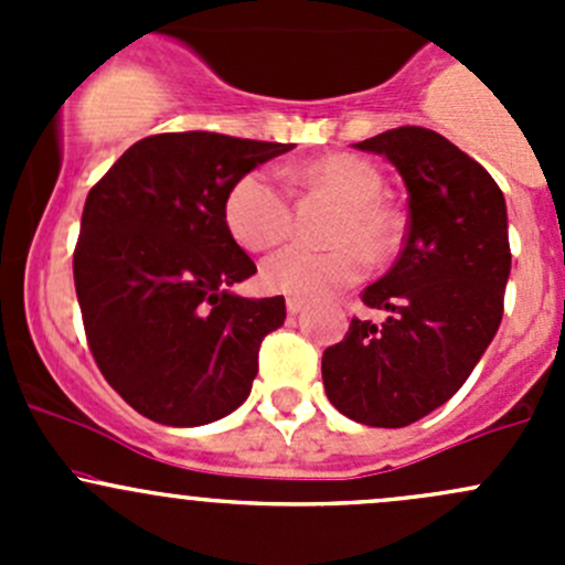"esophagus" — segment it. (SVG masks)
Returning <instances> with one entry per match:
<instances>
[{
	"mask_svg": "<svg viewBox=\"0 0 565 565\" xmlns=\"http://www.w3.org/2000/svg\"><path fill=\"white\" fill-rule=\"evenodd\" d=\"M303 306H306V300H300V298H287V311L289 315H300V311H303Z\"/></svg>",
	"mask_w": 565,
	"mask_h": 565,
	"instance_id": "esophagus-1",
	"label": "esophagus"
}]
</instances>
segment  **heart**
<instances>
[{"label":"heart","instance_id":"heart-1","mask_svg":"<svg viewBox=\"0 0 565 565\" xmlns=\"http://www.w3.org/2000/svg\"><path fill=\"white\" fill-rule=\"evenodd\" d=\"M295 180L341 204L330 226V248L287 246L262 262V287L289 298H319L330 289L361 281L369 259H391L402 243V218L385 204V180L372 161L352 152H333L306 163ZM224 224L237 246L265 250L292 232V202L265 169H250L230 185Z\"/></svg>","mask_w":565,"mask_h":565}]
</instances>
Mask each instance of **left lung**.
Returning <instances> with one entry per match:
<instances>
[{"label":"left lung","instance_id":"8db88e82","mask_svg":"<svg viewBox=\"0 0 565 565\" xmlns=\"http://www.w3.org/2000/svg\"><path fill=\"white\" fill-rule=\"evenodd\" d=\"M355 147L396 167L409 221L398 259L361 292L388 319L352 317L344 339L324 350L322 383L347 418L398 429L446 404L498 333L509 218L492 174L435 130L402 125Z\"/></svg>","mask_w":565,"mask_h":565}]
</instances>
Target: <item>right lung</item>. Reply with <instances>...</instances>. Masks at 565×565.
Masks as SVG:
<instances>
[{"label":"right lung","instance_id":"1","mask_svg":"<svg viewBox=\"0 0 565 565\" xmlns=\"http://www.w3.org/2000/svg\"><path fill=\"white\" fill-rule=\"evenodd\" d=\"M287 150L210 130L147 136L87 193L73 250L84 333L106 383L145 418L202 426L248 398L287 306L230 292L256 265L226 230L224 199Z\"/></svg>","mask_w":565,"mask_h":565}]
</instances>
